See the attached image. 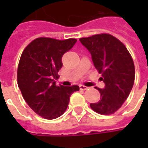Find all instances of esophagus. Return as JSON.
I'll use <instances>...</instances> for the list:
<instances>
[{"instance_id": "34e87169", "label": "esophagus", "mask_w": 148, "mask_h": 148, "mask_svg": "<svg viewBox=\"0 0 148 148\" xmlns=\"http://www.w3.org/2000/svg\"><path fill=\"white\" fill-rule=\"evenodd\" d=\"M79 88H80V90H86L87 89H88V87L85 86L83 85H80V86H79Z\"/></svg>"}]
</instances>
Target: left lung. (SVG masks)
<instances>
[{"instance_id":"obj_1","label":"left lung","mask_w":148,"mask_h":148,"mask_svg":"<svg viewBox=\"0 0 148 148\" xmlns=\"http://www.w3.org/2000/svg\"><path fill=\"white\" fill-rule=\"evenodd\" d=\"M79 40L90 52L94 66L106 84L104 89L96 87L101 100L91 103L90 107L99 114H112L122 106L132 89L133 59L124 43L110 34H97Z\"/></svg>"}]
</instances>
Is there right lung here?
<instances>
[{"mask_svg":"<svg viewBox=\"0 0 148 148\" xmlns=\"http://www.w3.org/2000/svg\"><path fill=\"white\" fill-rule=\"evenodd\" d=\"M76 39L64 40L39 37L22 52L17 69L18 86L22 96L36 114L47 120L59 117L67 109L70 97L78 86H56L55 79L62 66V57Z\"/></svg>","mask_w":148,"mask_h":148,"instance_id":"obj_1","label":"right lung"}]
</instances>
